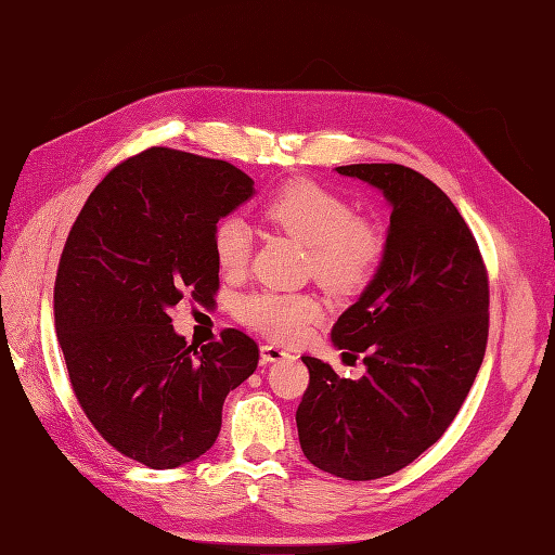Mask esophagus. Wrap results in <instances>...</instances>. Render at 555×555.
<instances>
[{"label":"esophagus","instance_id":"esophagus-1","mask_svg":"<svg viewBox=\"0 0 555 555\" xmlns=\"http://www.w3.org/2000/svg\"><path fill=\"white\" fill-rule=\"evenodd\" d=\"M287 354V349L280 347V345H273V343H266L261 345V361L266 363H275V361H282Z\"/></svg>","mask_w":555,"mask_h":555}]
</instances>
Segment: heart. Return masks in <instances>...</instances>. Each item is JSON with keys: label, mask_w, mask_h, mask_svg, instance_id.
Segmentation results:
<instances>
[{"label": "heart", "mask_w": 555, "mask_h": 555, "mask_svg": "<svg viewBox=\"0 0 555 555\" xmlns=\"http://www.w3.org/2000/svg\"><path fill=\"white\" fill-rule=\"evenodd\" d=\"M266 220L308 245V268L319 282L338 294H357L377 275L386 255V236L371 217L354 215L349 201L314 180H292L263 204ZM212 255L220 271L241 275L251 255V229L238 215L212 227ZM243 324L275 340L294 343L324 314L308 292L259 289L236 306Z\"/></svg>", "instance_id": "b5f03b06"}]
</instances>
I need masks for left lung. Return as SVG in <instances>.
<instances>
[{
  "instance_id": "left-lung-1",
  "label": "left lung",
  "mask_w": 555,
  "mask_h": 555,
  "mask_svg": "<svg viewBox=\"0 0 555 555\" xmlns=\"http://www.w3.org/2000/svg\"><path fill=\"white\" fill-rule=\"evenodd\" d=\"M335 171L382 190L391 227L377 275L331 331L367 371L345 379L300 357L310 384L296 426L314 467L367 481L422 456L459 414L489 340V273L473 231L426 176L400 164Z\"/></svg>"
}]
</instances>
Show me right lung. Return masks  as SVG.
<instances>
[{"mask_svg":"<svg viewBox=\"0 0 555 555\" xmlns=\"http://www.w3.org/2000/svg\"><path fill=\"white\" fill-rule=\"evenodd\" d=\"M222 159L147 147L96 184L66 236L55 328L72 389L99 435L127 459L171 469L206 453L222 405L257 371L238 328L198 349L169 310L220 289L212 227L255 192Z\"/></svg>","mask_w":555,"mask_h":555,"instance_id":"obj_1","label":"right lung"}]
</instances>
